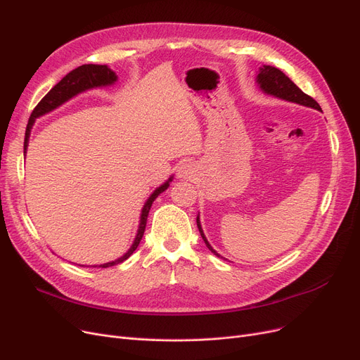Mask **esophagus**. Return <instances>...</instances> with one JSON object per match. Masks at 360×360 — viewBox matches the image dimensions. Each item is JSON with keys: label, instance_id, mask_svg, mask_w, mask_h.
<instances>
[{"label": "esophagus", "instance_id": "34e87169", "mask_svg": "<svg viewBox=\"0 0 360 360\" xmlns=\"http://www.w3.org/2000/svg\"><path fill=\"white\" fill-rule=\"evenodd\" d=\"M194 167L191 163H182L178 169V178L179 179H191L194 176Z\"/></svg>", "mask_w": 360, "mask_h": 360}]
</instances>
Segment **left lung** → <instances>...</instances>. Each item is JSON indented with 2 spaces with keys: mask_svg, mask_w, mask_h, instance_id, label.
Listing matches in <instances>:
<instances>
[{
  "mask_svg": "<svg viewBox=\"0 0 360 360\" xmlns=\"http://www.w3.org/2000/svg\"><path fill=\"white\" fill-rule=\"evenodd\" d=\"M257 83H258L259 89L266 94H269V96H274V98L281 99V101L293 102V103H297V105H302V106H308V108L321 110V106L316 103V101H314L311 96H308L307 93L302 91L288 77L285 72L280 71L276 67H271V65L259 67V71H258V75H257ZM197 226H198V231L201 233L202 240L207 245V248H209L216 257L223 258L220 254H217L213 250V247L209 243V240H207V238L202 232V228H201V223H200V214L197 216Z\"/></svg>",
  "mask_w": 360,
  "mask_h": 360,
  "instance_id": "1",
  "label": "left lung"
}]
</instances>
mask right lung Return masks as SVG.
Masks as SVG:
<instances>
[{
  "label": "right lung",
  "mask_w": 360,
  "mask_h": 360,
  "mask_svg": "<svg viewBox=\"0 0 360 360\" xmlns=\"http://www.w3.org/2000/svg\"><path fill=\"white\" fill-rule=\"evenodd\" d=\"M118 80V75L113 72L108 65H96V64H84L80 65L75 70H72L71 72H68L65 77L58 83L55 84L48 93L46 96L36 105V108L33 109L32 115L29 118L27 127H26V136H25V151L23 153L26 155V150L29 146V137H30V131L32 127L34 124V120L39 118L45 113L56 109L58 106H61L63 103H65L67 101H70L71 98L77 96L79 93H83L86 90L90 89H96V87H106V86H112ZM174 176H170L165 184H162L159 188L151 193V195L147 198V201L144 202L143 209H141V216H140V224H139V231L136 235L134 242H132L131 248L118 259L110 261V262H105L101 264V266H91V267H101V269H108L112 266H117V264L125 261L132 252H134L139 247V243L144 235L146 231V223H147V216L150 212V207L153 204V201L158 198V195H160L165 190H167L169 184L172 182Z\"/></svg>",
  "instance_id": "add662e5"
}]
</instances>
